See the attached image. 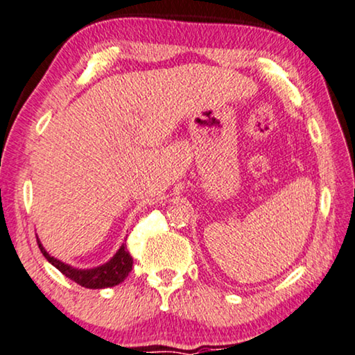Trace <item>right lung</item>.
I'll return each mask as SVG.
<instances>
[{"mask_svg": "<svg viewBox=\"0 0 355 355\" xmlns=\"http://www.w3.org/2000/svg\"><path fill=\"white\" fill-rule=\"evenodd\" d=\"M37 243H39L40 252L44 253L46 261L53 264L60 272H63L66 277H69L76 284L87 287V289H107V287L118 286L120 282L125 281V277L133 269V258H131L128 250H126L125 243L118 248V252L107 263L89 269L74 268L71 264H66L60 261V259H56L55 257H51L44 248V245L40 243L39 237H37Z\"/></svg>", "mask_w": 355, "mask_h": 355, "instance_id": "1", "label": "right lung"}]
</instances>
